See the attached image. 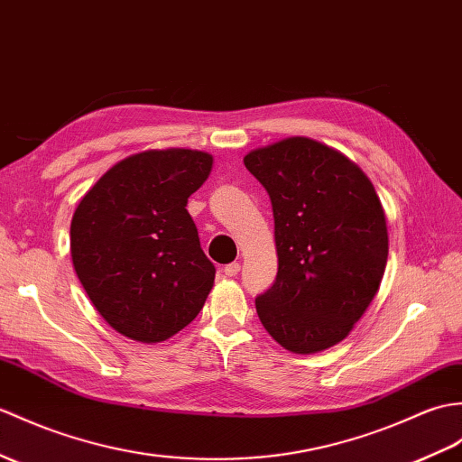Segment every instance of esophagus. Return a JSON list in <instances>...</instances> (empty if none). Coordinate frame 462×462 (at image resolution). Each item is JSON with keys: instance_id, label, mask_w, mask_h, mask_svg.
Here are the masks:
<instances>
[{"instance_id": "34e87169", "label": "esophagus", "mask_w": 462, "mask_h": 462, "mask_svg": "<svg viewBox=\"0 0 462 462\" xmlns=\"http://www.w3.org/2000/svg\"><path fill=\"white\" fill-rule=\"evenodd\" d=\"M238 272H240V263H228L226 267H224V273H226L228 277H234V275H238Z\"/></svg>"}]
</instances>
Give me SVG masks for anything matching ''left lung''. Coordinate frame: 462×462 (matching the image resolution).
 Instances as JSON below:
<instances>
[{"mask_svg": "<svg viewBox=\"0 0 462 462\" xmlns=\"http://www.w3.org/2000/svg\"><path fill=\"white\" fill-rule=\"evenodd\" d=\"M244 165L265 187L277 277L255 299L263 328L293 354L345 340L376 297L388 263L385 212L366 173L317 139L252 149Z\"/></svg>", "mask_w": 462, "mask_h": 462, "instance_id": "left-lung-1", "label": "left lung"}]
</instances>
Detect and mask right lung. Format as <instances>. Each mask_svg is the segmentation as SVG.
<instances>
[{"label":"right lung","mask_w":462,"mask_h":462,"mask_svg":"<svg viewBox=\"0 0 462 462\" xmlns=\"http://www.w3.org/2000/svg\"><path fill=\"white\" fill-rule=\"evenodd\" d=\"M214 157L147 149L117 161L86 190L70 222V255L92 305L116 332L163 342L205 305L214 265L187 210Z\"/></svg>","instance_id":"add662e5"}]
</instances>
